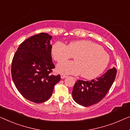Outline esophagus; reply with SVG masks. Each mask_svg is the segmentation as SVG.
Segmentation results:
<instances>
[{"label": "esophagus", "instance_id": "34e87169", "mask_svg": "<svg viewBox=\"0 0 130 130\" xmlns=\"http://www.w3.org/2000/svg\"><path fill=\"white\" fill-rule=\"evenodd\" d=\"M67 77V75H63V74H61V79H64V78H65V77Z\"/></svg>", "mask_w": 130, "mask_h": 130}]
</instances>
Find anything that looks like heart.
<instances>
[{
	"mask_svg": "<svg viewBox=\"0 0 130 130\" xmlns=\"http://www.w3.org/2000/svg\"><path fill=\"white\" fill-rule=\"evenodd\" d=\"M53 58L61 62L75 56V61H66L57 67L58 72L79 75L86 79H94L101 74L109 62V55L103 48L89 40L71 42L67 46L61 42L51 48Z\"/></svg>",
	"mask_w": 130,
	"mask_h": 130,
	"instance_id": "b5f03b06",
	"label": "heart"
}]
</instances>
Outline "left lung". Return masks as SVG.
<instances>
[{
	"mask_svg": "<svg viewBox=\"0 0 130 130\" xmlns=\"http://www.w3.org/2000/svg\"><path fill=\"white\" fill-rule=\"evenodd\" d=\"M116 73L117 69L114 67L96 79L78 80L73 88V100L85 107L98 103L107 94L115 81Z\"/></svg>",
	"mask_w": 130,
	"mask_h": 130,
	"instance_id": "1",
	"label": "left lung"
}]
</instances>
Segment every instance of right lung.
Returning <instances> with one entry per match:
<instances>
[{"label": "right lung", "mask_w": 130, "mask_h": 130, "mask_svg": "<svg viewBox=\"0 0 130 130\" xmlns=\"http://www.w3.org/2000/svg\"><path fill=\"white\" fill-rule=\"evenodd\" d=\"M47 33L34 35L19 45L11 63V76L21 94L36 103L46 101L61 76L51 75L55 66L52 61L50 41Z\"/></svg>", "instance_id": "obj_1"}]
</instances>
